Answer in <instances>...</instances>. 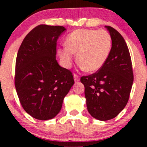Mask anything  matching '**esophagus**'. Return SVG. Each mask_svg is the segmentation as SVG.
<instances>
[{"label":"esophagus","mask_w":147,"mask_h":147,"mask_svg":"<svg viewBox=\"0 0 147 147\" xmlns=\"http://www.w3.org/2000/svg\"><path fill=\"white\" fill-rule=\"evenodd\" d=\"M74 79H75V82H77L79 81V77L77 75V74H75V75H74Z\"/></svg>","instance_id":"34e87169"}]
</instances>
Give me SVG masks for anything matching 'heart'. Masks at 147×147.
I'll return each mask as SVG.
<instances>
[{
  "instance_id": "1",
  "label": "heart",
  "mask_w": 147,
  "mask_h": 147,
  "mask_svg": "<svg viewBox=\"0 0 147 147\" xmlns=\"http://www.w3.org/2000/svg\"><path fill=\"white\" fill-rule=\"evenodd\" d=\"M66 43L58 52L64 65L70 66L75 53L77 62L85 71L95 72L109 58L112 40L106 30L79 29L68 35Z\"/></svg>"
}]
</instances>
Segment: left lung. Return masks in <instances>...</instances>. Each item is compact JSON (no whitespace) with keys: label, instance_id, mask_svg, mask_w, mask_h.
Returning a JSON list of instances; mask_svg holds the SVG:
<instances>
[{"label":"left lung","instance_id":"obj_1","mask_svg":"<svg viewBox=\"0 0 147 147\" xmlns=\"http://www.w3.org/2000/svg\"><path fill=\"white\" fill-rule=\"evenodd\" d=\"M105 27L112 40L109 58L95 73L81 77L88 111L101 121L115 117L124 109L133 82L132 62L124 38L113 28Z\"/></svg>","mask_w":147,"mask_h":147}]
</instances>
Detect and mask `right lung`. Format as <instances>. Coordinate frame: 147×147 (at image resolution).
<instances>
[{
    "label": "right lung",
    "instance_id": "1",
    "mask_svg": "<svg viewBox=\"0 0 147 147\" xmlns=\"http://www.w3.org/2000/svg\"><path fill=\"white\" fill-rule=\"evenodd\" d=\"M65 30L63 26L38 25L18 51L15 88L23 109L35 119L55 117L75 83L72 72L56 60L57 41Z\"/></svg>",
    "mask_w": 147,
    "mask_h": 147
}]
</instances>
